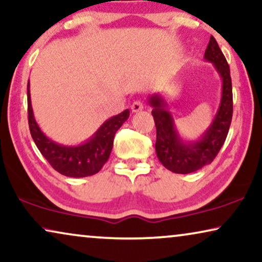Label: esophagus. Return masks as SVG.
Returning a JSON list of instances; mask_svg holds the SVG:
<instances>
[{"mask_svg":"<svg viewBox=\"0 0 262 262\" xmlns=\"http://www.w3.org/2000/svg\"><path fill=\"white\" fill-rule=\"evenodd\" d=\"M143 109V103L141 101H135L132 104V112L133 113H139Z\"/></svg>","mask_w":262,"mask_h":262,"instance_id":"esophagus-1","label":"esophagus"}]
</instances>
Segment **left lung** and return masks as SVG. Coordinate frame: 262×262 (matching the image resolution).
<instances>
[{"label": "left lung", "mask_w": 262, "mask_h": 262, "mask_svg": "<svg viewBox=\"0 0 262 262\" xmlns=\"http://www.w3.org/2000/svg\"><path fill=\"white\" fill-rule=\"evenodd\" d=\"M204 59L215 66L222 79L221 103L211 124L194 141H184L177 130L168 104L160 94L149 96L152 115L157 127L156 152L161 164L169 171L187 174L212 163L226 141L233 117V88L230 69L215 38L210 36Z\"/></svg>", "instance_id": "8db88e82"}]
</instances>
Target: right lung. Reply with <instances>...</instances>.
Segmentation results:
<instances>
[{"mask_svg": "<svg viewBox=\"0 0 262 262\" xmlns=\"http://www.w3.org/2000/svg\"><path fill=\"white\" fill-rule=\"evenodd\" d=\"M27 103L29 130L40 153L57 172L72 178L94 176L103 167L112 153L114 136L129 117V110L126 109L119 115L106 120L84 143L64 146L47 138L36 123L31 103L29 80L27 84Z\"/></svg>", "mask_w": 262, "mask_h": 262, "instance_id": "right-lung-1", "label": "right lung"}]
</instances>
